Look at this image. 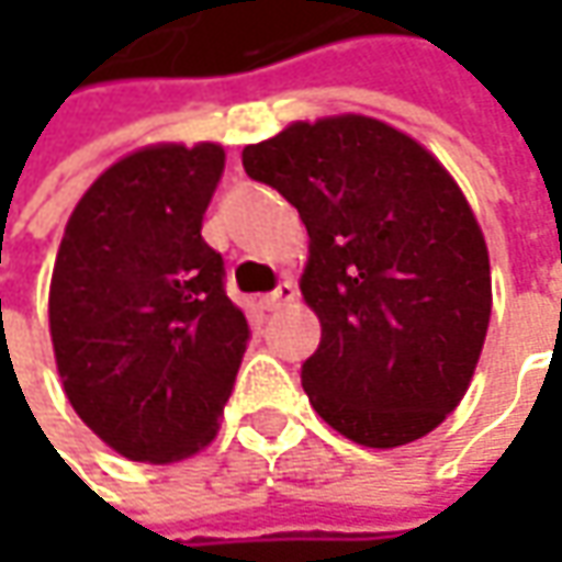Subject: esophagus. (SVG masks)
<instances>
[{
  "label": "esophagus",
  "instance_id": "34e87169",
  "mask_svg": "<svg viewBox=\"0 0 562 562\" xmlns=\"http://www.w3.org/2000/svg\"><path fill=\"white\" fill-rule=\"evenodd\" d=\"M293 296H296V284H293V281H281V284H278L274 291L266 293V296L259 300V306H262L266 313H274V310L288 306Z\"/></svg>",
  "mask_w": 562,
  "mask_h": 562
}]
</instances>
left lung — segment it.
Listing matches in <instances>:
<instances>
[{"instance_id":"left-lung-1","label":"left lung","mask_w":562,"mask_h":562,"mask_svg":"<svg viewBox=\"0 0 562 562\" xmlns=\"http://www.w3.org/2000/svg\"><path fill=\"white\" fill-rule=\"evenodd\" d=\"M244 168L310 231L300 291L322 340L300 375L315 413L366 447L438 428L491 318L485 237L460 187L413 137L362 115L296 121L247 146Z\"/></svg>"}]
</instances>
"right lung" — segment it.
<instances>
[{
    "mask_svg": "<svg viewBox=\"0 0 562 562\" xmlns=\"http://www.w3.org/2000/svg\"><path fill=\"white\" fill-rule=\"evenodd\" d=\"M215 143L115 162L68 218L49 288L55 362L75 413L121 457L171 463L215 438L249 325L203 215Z\"/></svg>",
    "mask_w": 562,
    "mask_h": 562,
    "instance_id": "add662e5",
    "label": "right lung"
}]
</instances>
